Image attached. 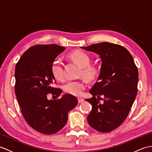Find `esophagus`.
<instances>
[{"mask_svg": "<svg viewBox=\"0 0 152 152\" xmlns=\"http://www.w3.org/2000/svg\"><path fill=\"white\" fill-rule=\"evenodd\" d=\"M77 101H78V103H82V102L84 101V100L82 98H77Z\"/></svg>", "mask_w": 152, "mask_h": 152, "instance_id": "obj_1", "label": "esophagus"}]
</instances>
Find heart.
I'll list each match as a JSON object with an SVG mask.
<instances>
[{
    "label": "heart",
    "mask_w": 152,
    "mask_h": 152,
    "mask_svg": "<svg viewBox=\"0 0 152 152\" xmlns=\"http://www.w3.org/2000/svg\"><path fill=\"white\" fill-rule=\"evenodd\" d=\"M69 58L82 68V70L80 71L81 76H83V77L89 81L94 79L96 76L97 70L94 66L89 65L91 58L87 53L80 50L75 51L70 53ZM51 72L56 79L59 80L63 79V63L59 58H56L53 61L51 65ZM86 87V84L83 81H69L64 84L63 89L67 94H72L74 96H80L82 94Z\"/></svg>",
    "instance_id": "obj_1"
}]
</instances>
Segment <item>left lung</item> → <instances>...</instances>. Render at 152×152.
Masks as SVG:
<instances>
[{
	"label": "left lung",
	"instance_id": "left-lung-1",
	"mask_svg": "<svg viewBox=\"0 0 152 152\" xmlns=\"http://www.w3.org/2000/svg\"><path fill=\"white\" fill-rule=\"evenodd\" d=\"M81 48L100 55L102 62L98 82L89 91L93 96L86 100L92 105L87 122L98 132H110L124 122L132 108L137 93L138 69L122 46L103 42Z\"/></svg>",
	"mask_w": 152,
	"mask_h": 152
}]
</instances>
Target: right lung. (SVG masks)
Segmentation results:
<instances>
[{
    "label": "right lung",
    "instance_id": "obj_1",
    "mask_svg": "<svg viewBox=\"0 0 152 152\" xmlns=\"http://www.w3.org/2000/svg\"><path fill=\"white\" fill-rule=\"evenodd\" d=\"M65 50L58 45H40L24 53L15 66V92L26 122L36 131L46 135L59 132L66 124L68 113L77 104L70 94L60 99L48 100L51 93L59 96L61 89L52 87L56 78L51 72L54 59Z\"/></svg>",
    "mask_w": 152,
    "mask_h": 152
}]
</instances>
